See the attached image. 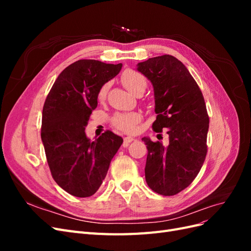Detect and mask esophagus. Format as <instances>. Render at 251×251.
Here are the masks:
<instances>
[{"label":"esophagus","mask_w":251,"mask_h":251,"mask_svg":"<svg viewBox=\"0 0 251 251\" xmlns=\"http://www.w3.org/2000/svg\"><path fill=\"white\" fill-rule=\"evenodd\" d=\"M134 140H135V139H134L133 137H125V138H124V143L126 144V146H127L128 143H131V142L134 141Z\"/></svg>","instance_id":"obj_1"}]
</instances>
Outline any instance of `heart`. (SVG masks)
<instances>
[{
  "mask_svg": "<svg viewBox=\"0 0 251 251\" xmlns=\"http://www.w3.org/2000/svg\"><path fill=\"white\" fill-rule=\"evenodd\" d=\"M121 82L123 85L130 91L134 95L140 96L144 93L148 87V79L141 73L127 69L123 75H121ZM109 91V83H103V85L98 90L97 97L100 101L107 98V94ZM141 115L137 112L132 113H117L115 116L112 118V124L118 130L126 133L135 132L137 125L140 123Z\"/></svg>",
  "mask_w": 251,
  "mask_h": 251,
  "instance_id": "b5f03b06",
  "label": "heart"
}]
</instances>
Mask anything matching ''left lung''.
Instances as JSON below:
<instances>
[{
    "mask_svg": "<svg viewBox=\"0 0 251 251\" xmlns=\"http://www.w3.org/2000/svg\"><path fill=\"white\" fill-rule=\"evenodd\" d=\"M137 70L154 87L157 117L153 130H165L170 138L166 147L142 138L148 149L147 183L159 195L174 196L195 180L206 157V105L198 83L176 57H151L139 63Z\"/></svg>",
    "mask_w": 251,
    "mask_h": 251,
    "instance_id": "left-lung-1",
    "label": "left lung"
}]
</instances>
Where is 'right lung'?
Masks as SVG:
<instances>
[{
  "label": "right lung",
  "instance_id": "add662e5",
  "mask_svg": "<svg viewBox=\"0 0 251 251\" xmlns=\"http://www.w3.org/2000/svg\"><path fill=\"white\" fill-rule=\"evenodd\" d=\"M123 65L79 59L58 75L45 100L41 137L53 179L78 198L94 195L123 138L111 131L91 141L85 133L97 93Z\"/></svg>",
  "mask_w": 251,
  "mask_h": 251
}]
</instances>
